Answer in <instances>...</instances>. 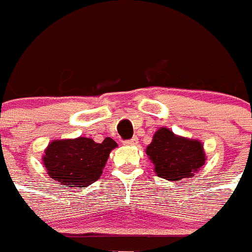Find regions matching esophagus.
Returning a JSON list of instances; mask_svg holds the SVG:
<instances>
[{"label": "esophagus", "instance_id": "34e87169", "mask_svg": "<svg viewBox=\"0 0 252 252\" xmlns=\"http://www.w3.org/2000/svg\"><path fill=\"white\" fill-rule=\"evenodd\" d=\"M137 144H139V139H137V137H132L131 140L125 141V145H127V146H136Z\"/></svg>", "mask_w": 252, "mask_h": 252}]
</instances>
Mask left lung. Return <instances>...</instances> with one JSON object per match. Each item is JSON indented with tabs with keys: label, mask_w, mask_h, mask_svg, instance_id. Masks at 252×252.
Instances as JSON below:
<instances>
[{
	"label": "left lung",
	"mask_w": 252,
	"mask_h": 252,
	"mask_svg": "<svg viewBox=\"0 0 252 252\" xmlns=\"http://www.w3.org/2000/svg\"><path fill=\"white\" fill-rule=\"evenodd\" d=\"M145 153L155 174L169 182L194 177L207 160L202 141L175 135L168 127L154 133Z\"/></svg>",
	"instance_id": "1"
}]
</instances>
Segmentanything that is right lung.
<instances>
[{
  "mask_svg": "<svg viewBox=\"0 0 252 252\" xmlns=\"http://www.w3.org/2000/svg\"><path fill=\"white\" fill-rule=\"evenodd\" d=\"M117 142L106 137L95 142L91 137L53 140L41 158L49 177L66 189L87 188L102 175L110 153Z\"/></svg>",
  "mask_w": 252,
  "mask_h": 252,
  "instance_id": "right-lung-1",
  "label": "right lung"
}]
</instances>
